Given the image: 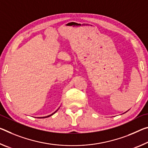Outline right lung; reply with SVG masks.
<instances>
[{"mask_svg":"<svg viewBox=\"0 0 148 148\" xmlns=\"http://www.w3.org/2000/svg\"><path fill=\"white\" fill-rule=\"evenodd\" d=\"M57 111H56L55 112H54V113H55V112H57ZM54 113H53V114H50V115H49V116H44V117H39V118H40V119H43V118H47V117H49V116H51V115H53V114H54Z\"/></svg>","mask_w":148,"mask_h":148,"instance_id":"obj_1","label":"right lung"}]
</instances>
